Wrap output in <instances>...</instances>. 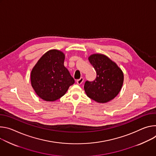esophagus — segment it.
Listing matches in <instances>:
<instances>
[{
    "mask_svg": "<svg viewBox=\"0 0 156 156\" xmlns=\"http://www.w3.org/2000/svg\"><path fill=\"white\" fill-rule=\"evenodd\" d=\"M83 82V79L82 77H80L79 79H77V81H76L77 83V84H79V85L82 84Z\"/></svg>",
    "mask_w": 156,
    "mask_h": 156,
    "instance_id": "1",
    "label": "esophagus"
}]
</instances>
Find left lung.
<instances>
[{
    "label": "left lung",
    "instance_id": "left-lung-1",
    "mask_svg": "<svg viewBox=\"0 0 156 156\" xmlns=\"http://www.w3.org/2000/svg\"><path fill=\"white\" fill-rule=\"evenodd\" d=\"M97 73L94 81L87 80L84 90L87 95L98 103H106L119 92L123 83V73L116 64L107 56L94 54L89 58Z\"/></svg>",
    "mask_w": 156,
    "mask_h": 156
}]
</instances>
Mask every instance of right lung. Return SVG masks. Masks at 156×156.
<instances>
[{
  "instance_id": "1",
  "label": "right lung",
  "mask_w": 156,
  "mask_h": 156,
  "mask_svg": "<svg viewBox=\"0 0 156 156\" xmlns=\"http://www.w3.org/2000/svg\"><path fill=\"white\" fill-rule=\"evenodd\" d=\"M62 52L52 49L43 55L31 73V83L36 94L43 100L55 101L62 97L74 79L64 66Z\"/></svg>"
}]
</instances>
